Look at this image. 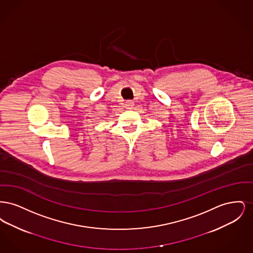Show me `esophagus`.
Returning a JSON list of instances; mask_svg holds the SVG:
<instances>
[{"instance_id":"esophagus-1","label":"esophagus","mask_w":253,"mask_h":253,"mask_svg":"<svg viewBox=\"0 0 253 253\" xmlns=\"http://www.w3.org/2000/svg\"><path fill=\"white\" fill-rule=\"evenodd\" d=\"M126 106L128 107V109H131V107L133 106V103H132V101H127L126 102Z\"/></svg>"}]
</instances>
